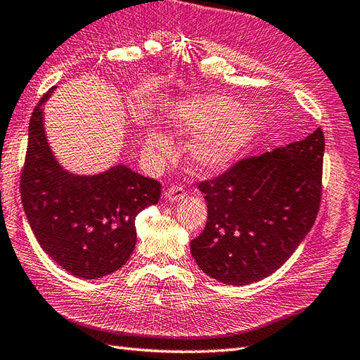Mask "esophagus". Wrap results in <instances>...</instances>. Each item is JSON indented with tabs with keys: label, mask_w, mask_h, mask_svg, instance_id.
Instances as JSON below:
<instances>
[{
	"label": "esophagus",
	"mask_w": 360,
	"mask_h": 360,
	"mask_svg": "<svg viewBox=\"0 0 360 360\" xmlns=\"http://www.w3.org/2000/svg\"><path fill=\"white\" fill-rule=\"evenodd\" d=\"M164 195L170 202H176V200L184 199V196H186V188L181 186H172L167 191L164 193Z\"/></svg>",
	"instance_id": "34e87169"
}]
</instances>
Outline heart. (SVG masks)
<instances>
[{"instance_id": "heart-1", "label": "heart", "mask_w": 360, "mask_h": 360, "mask_svg": "<svg viewBox=\"0 0 360 360\" xmlns=\"http://www.w3.org/2000/svg\"><path fill=\"white\" fill-rule=\"evenodd\" d=\"M240 108L224 96H200L182 100L174 109L172 127L181 135H200L188 149L191 164L200 172L224 169L242 155L254 140L257 124L251 117L238 115ZM146 147L165 155L170 144L165 136L150 132Z\"/></svg>"}]
</instances>
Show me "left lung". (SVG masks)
<instances>
[{
    "label": "left lung",
    "mask_w": 360,
    "mask_h": 360,
    "mask_svg": "<svg viewBox=\"0 0 360 360\" xmlns=\"http://www.w3.org/2000/svg\"><path fill=\"white\" fill-rule=\"evenodd\" d=\"M324 149L318 127L199 182L208 207L204 231L190 243L199 268L220 283L243 285L288 262L318 216Z\"/></svg>",
    "instance_id": "left-lung-1"
}]
</instances>
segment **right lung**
Returning <instances> with one entry per match:
<instances>
[{
  "instance_id": "1",
  "label": "right lung",
  "mask_w": 360,
  "mask_h": 360,
  "mask_svg": "<svg viewBox=\"0 0 360 360\" xmlns=\"http://www.w3.org/2000/svg\"><path fill=\"white\" fill-rule=\"evenodd\" d=\"M53 89L30 118L22 207L36 240L54 262L77 278H100L129 260L136 243L135 219L160 200L161 184L126 165L94 176L63 170L44 131L42 105Z\"/></svg>"
}]
</instances>
